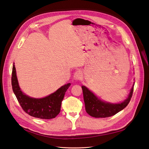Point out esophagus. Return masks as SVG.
Wrapping results in <instances>:
<instances>
[{
	"label": "esophagus",
	"mask_w": 149,
	"mask_h": 149,
	"mask_svg": "<svg viewBox=\"0 0 149 149\" xmlns=\"http://www.w3.org/2000/svg\"><path fill=\"white\" fill-rule=\"evenodd\" d=\"M83 77V74H82V72L81 71H76L74 75H73V78L76 80V81H78V80L81 79Z\"/></svg>",
	"instance_id": "34e87169"
}]
</instances>
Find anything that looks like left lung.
<instances>
[{"label":"left lung","instance_id":"8db88e82","mask_svg":"<svg viewBox=\"0 0 149 149\" xmlns=\"http://www.w3.org/2000/svg\"><path fill=\"white\" fill-rule=\"evenodd\" d=\"M134 85L127 99L119 103L107 102L98 98L85 86H81L85 110L88 114L95 118H107L115 115L122 110L129 103L134 91Z\"/></svg>","mask_w":149,"mask_h":149}]
</instances>
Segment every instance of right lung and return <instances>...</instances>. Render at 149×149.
<instances>
[{"mask_svg":"<svg viewBox=\"0 0 149 149\" xmlns=\"http://www.w3.org/2000/svg\"><path fill=\"white\" fill-rule=\"evenodd\" d=\"M11 80L14 93L24 111L28 115L41 119L54 118L59 113L64 96L71 85V83L65 84L46 97L41 98L30 97L24 93L19 86L14 63Z\"/></svg>","mask_w":149,"mask_h":149,"instance_id":"right-lung-1","label":"right lung"}]
</instances>
